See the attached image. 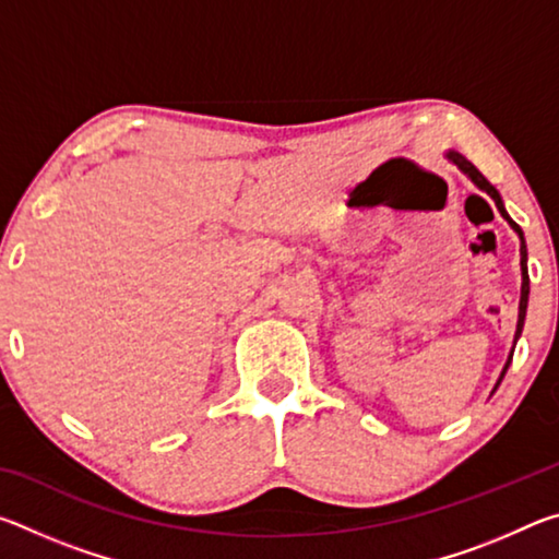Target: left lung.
I'll return each mask as SVG.
<instances>
[{"label": "left lung", "instance_id": "obj_1", "mask_svg": "<svg viewBox=\"0 0 559 559\" xmlns=\"http://www.w3.org/2000/svg\"><path fill=\"white\" fill-rule=\"evenodd\" d=\"M447 157L451 159L453 165H456L463 175H468V179L473 185H476L478 189H484V192L490 197V200L496 202V206H498V212H500V216H503V219L513 226V231L520 236V271H523V288H520V310H518V328H515V343H518V337H520V333H523V325H525V310H527V293H530V276H527V249H525V236H523V229H520V226L510 219L508 216V212H506V206H503V200H500V194H498V189L488 182V179L478 173L476 167H473L466 157L463 155H459V153H447ZM515 349V347H513ZM513 349H510V355H508V362H506V367H503V372H500V380H503L506 377V372H508V365H510V359H513ZM500 380H498V384H500ZM496 384V386H498Z\"/></svg>", "mask_w": 559, "mask_h": 559}]
</instances>
